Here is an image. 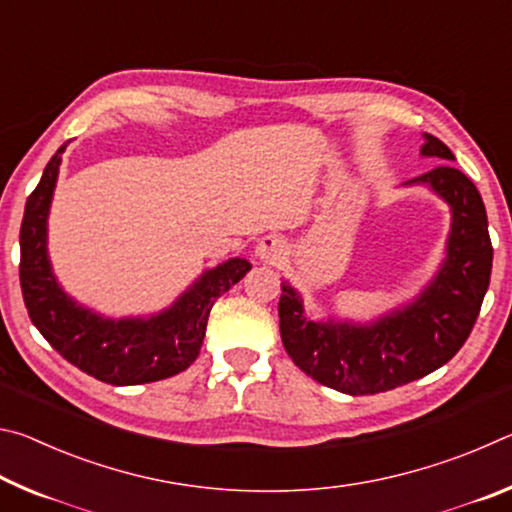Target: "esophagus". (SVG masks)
Returning a JSON list of instances; mask_svg holds the SVG:
<instances>
[{
  "label": "esophagus",
  "instance_id": "obj_1",
  "mask_svg": "<svg viewBox=\"0 0 512 512\" xmlns=\"http://www.w3.org/2000/svg\"><path fill=\"white\" fill-rule=\"evenodd\" d=\"M284 255H287V244H284L282 237L277 235H266L259 239V244L255 248V257L259 259L262 264H280Z\"/></svg>",
  "mask_w": 512,
  "mask_h": 512
}]
</instances>
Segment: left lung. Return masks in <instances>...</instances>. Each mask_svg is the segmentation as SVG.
<instances>
[{"instance_id": "obj_1", "label": "left lung", "mask_w": 512, "mask_h": 512, "mask_svg": "<svg viewBox=\"0 0 512 512\" xmlns=\"http://www.w3.org/2000/svg\"><path fill=\"white\" fill-rule=\"evenodd\" d=\"M420 153L440 158L404 187L424 185L449 205L445 259L411 302L368 323L316 320L291 282H282L280 334L293 363L318 384L345 395L393 391L438 370L463 348L490 284L492 244L479 189L454 169V153L424 133Z\"/></svg>"}]
</instances>
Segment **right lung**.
I'll list each match as a JSON object with an SVG mask.
<instances>
[{"label":"right lung","instance_id":"right-lung-1","mask_svg":"<svg viewBox=\"0 0 512 512\" xmlns=\"http://www.w3.org/2000/svg\"><path fill=\"white\" fill-rule=\"evenodd\" d=\"M65 142L47 162L24 207L20 228V284L31 323L60 357L112 386L149 384L178 375L196 361L210 309L253 264L232 257L180 293L171 307L151 316L110 318L81 305L60 287L47 250V221Z\"/></svg>","mask_w":512,"mask_h":512}]
</instances>
